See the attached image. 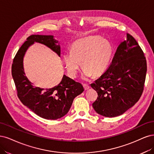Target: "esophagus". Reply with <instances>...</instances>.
<instances>
[{
	"label": "esophagus",
	"mask_w": 154,
	"mask_h": 154,
	"mask_svg": "<svg viewBox=\"0 0 154 154\" xmlns=\"http://www.w3.org/2000/svg\"><path fill=\"white\" fill-rule=\"evenodd\" d=\"M83 86H84V88L85 90H88V89L90 88V86L88 85V84H84Z\"/></svg>",
	"instance_id": "esophagus-1"
}]
</instances>
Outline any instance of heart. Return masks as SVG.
Listing matches in <instances>:
<instances>
[{
    "instance_id": "b5f03b06",
    "label": "heart",
    "mask_w": 154,
    "mask_h": 154,
    "mask_svg": "<svg viewBox=\"0 0 154 154\" xmlns=\"http://www.w3.org/2000/svg\"><path fill=\"white\" fill-rule=\"evenodd\" d=\"M111 54L112 47L107 39L97 36H88L74 42L71 52L63 54L62 61L72 78L77 77L82 64V79L86 80L93 73L99 75L106 71Z\"/></svg>"
}]
</instances>
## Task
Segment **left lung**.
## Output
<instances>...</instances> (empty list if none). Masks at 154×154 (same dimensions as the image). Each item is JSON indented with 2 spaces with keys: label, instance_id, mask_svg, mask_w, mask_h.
I'll return each mask as SVG.
<instances>
[{
  "label": "left lung",
  "instance_id": "8db88e82",
  "mask_svg": "<svg viewBox=\"0 0 154 154\" xmlns=\"http://www.w3.org/2000/svg\"><path fill=\"white\" fill-rule=\"evenodd\" d=\"M147 70L146 58L136 39L127 34L117 48L112 63L102 75L91 84L98 93L92 106L102 116L123 114L140 98Z\"/></svg>",
  "mask_w": 154,
  "mask_h": 154
}]
</instances>
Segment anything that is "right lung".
I'll use <instances>...</instances> for the list:
<instances>
[{
    "label": "right lung",
    "mask_w": 154,
    "mask_h": 154,
    "mask_svg": "<svg viewBox=\"0 0 154 154\" xmlns=\"http://www.w3.org/2000/svg\"><path fill=\"white\" fill-rule=\"evenodd\" d=\"M34 42L45 45L60 56V46L53 36L34 34L29 36L18 51L12 64V76L17 95L23 105L38 116L47 120H57L66 115L73 99L84 91V88L81 83L65 75L57 86L52 88L34 86L25 75L23 64L26 52Z\"/></svg>",
    "instance_id": "obj_1"
}]
</instances>
